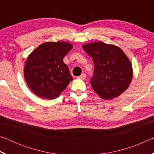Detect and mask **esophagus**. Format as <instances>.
Masks as SVG:
<instances>
[{"label":"esophagus","instance_id":"obj_1","mask_svg":"<svg viewBox=\"0 0 154 154\" xmlns=\"http://www.w3.org/2000/svg\"><path fill=\"white\" fill-rule=\"evenodd\" d=\"M77 78L78 79H85V78H86V75H85V73H82L80 75V76L78 77Z\"/></svg>","mask_w":154,"mask_h":154}]
</instances>
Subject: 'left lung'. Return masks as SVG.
Returning a JSON list of instances; mask_svg holds the SVG:
<instances>
[{
    "label": "left lung",
    "instance_id": "8db88e82",
    "mask_svg": "<svg viewBox=\"0 0 154 154\" xmlns=\"http://www.w3.org/2000/svg\"><path fill=\"white\" fill-rule=\"evenodd\" d=\"M82 47L94 62V71L90 83L96 93L101 98L111 100L125 92L131 83L133 71L123 50L101 41Z\"/></svg>",
    "mask_w": 154,
    "mask_h": 154
}]
</instances>
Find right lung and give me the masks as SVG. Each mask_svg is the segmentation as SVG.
<instances>
[{"instance_id": "1", "label": "right lung", "mask_w": 154, "mask_h": 154, "mask_svg": "<svg viewBox=\"0 0 154 154\" xmlns=\"http://www.w3.org/2000/svg\"><path fill=\"white\" fill-rule=\"evenodd\" d=\"M72 45L64 41L46 42L36 48L26 62L24 74L28 87L36 96L58 98L72 80L64 57Z\"/></svg>"}]
</instances>
